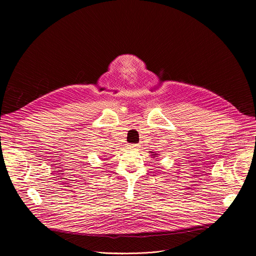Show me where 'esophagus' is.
Wrapping results in <instances>:
<instances>
[{
    "label": "esophagus",
    "instance_id": "1",
    "mask_svg": "<svg viewBox=\"0 0 256 256\" xmlns=\"http://www.w3.org/2000/svg\"><path fill=\"white\" fill-rule=\"evenodd\" d=\"M128 148H130V149H136L138 148V144H128Z\"/></svg>",
    "mask_w": 256,
    "mask_h": 256
}]
</instances>
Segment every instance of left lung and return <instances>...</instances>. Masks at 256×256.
Masks as SVG:
<instances>
[{"label": "left lung", "instance_id": "left-lung-1", "mask_svg": "<svg viewBox=\"0 0 256 256\" xmlns=\"http://www.w3.org/2000/svg\"><path fill=\"white\" fill-rule=\"evenodd\" d=\"M150 153H152V152H150Z\"/></svg>", "mask_w": 256, "mask_h": 256}]
</instances>
